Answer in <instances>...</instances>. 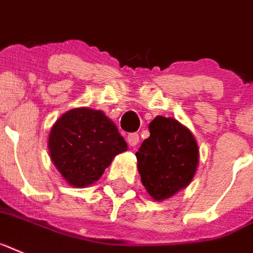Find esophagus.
<instances>
[{
  "label": "esophagus",
  "mask_w": 253,
  "mask_h": 253,
  "mask_svg": "<svg viewBox=\"0 0 253 253\" xmlns=\"http://www.w3.org/2000/svg\"><path fill=\"white\" fill-rule=\"evenodd\" d=\"M126 141H128L129 146L134 147V146L138 145L139 135L137 134V133H130V134H128V138H126Z\"/></svg>",
  "instance_id": "34e87169"
}]
</instances>
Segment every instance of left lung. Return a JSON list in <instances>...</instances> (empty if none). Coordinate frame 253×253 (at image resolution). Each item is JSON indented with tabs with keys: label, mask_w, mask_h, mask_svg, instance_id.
<instances>
[{
	"label": "left lung",
	"mask_w": 253,
	"mask_h": 253,
	"mask_svg": "<svg viewBox=\"0 0 253 253\" xmlns=\"http://www.w3.org/2000/svg\"><path fill=\"white\" fill-rule=\"evenodd\" d=\"M149 129L150 137L135 154L138 172L152 199L163 200L193 179L199 150L191 131L174 119L158 116Z\"/></svg>",
	"instance_id": "obj_1"
}]
</instances>
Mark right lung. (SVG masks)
Returning <instances> with one entry per match:
<instances>
[{
    "instance_id": "1",
    "label": "right lung",
    "mask_w": 253,
    "mask_h": 253,
    "mask_svg": "<svg viewBox=\"0 0 253 253\" xmlns=\"http://www.w3.org/2000/svg\"><path fill=\"white\" fill-rule=\"evenodd\" d=\"M126 150L114 123L102 111L74 108L60 116L49 135L53 163L75 187H85L103 174L112 159Z\"/></svg>"
}]
</instances>
